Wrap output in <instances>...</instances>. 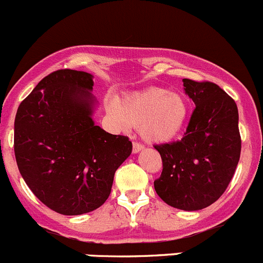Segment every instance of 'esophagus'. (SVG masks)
Masks as SVG:
<instances>
[{"mask_svg": "<svg viewBox=\"0 0 263 263\" xmlns=\"http://www.w3.org/2000/svg\"><path fill=\"white\" fill-rule=\"evenodd\" d=\"M143 149H144L143 144L136 143V141H134V143H132V152H134V153H139V152H141Z\"/></svg>", "mask_w": 263, "mask_h": 263, "instance_id": "obj_1", "label": "esophagus"}]
</instances>
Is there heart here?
<instances>
[{
	"mask_svg": "<svg viewBox=\"0 0 263 263\" xmlns=\"http://www.w3.org/2000/svg\"><path fill=\"white\" fill-rule=\"evenodd\" d=\"M106 109L122 128L139 127L141 137L153 144L176 139L187 126L191 112L183 93L161 87L129 93L118 102L109 100Z\"/></svg>",
	"mask_w": 263,
	"mask_h": 263,
	"instance_id": "obj_1",
	"label": "heart"
}]
</instances>
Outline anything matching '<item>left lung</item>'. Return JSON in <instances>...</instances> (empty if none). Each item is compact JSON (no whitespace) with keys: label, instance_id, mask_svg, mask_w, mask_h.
Here are the masks:
<instances>
[{"label":"left lung","instance_id":"1","mask_svg":"<svg viewBox=\"0 0 263 263\" xmlns=\"http://www.w3.org/2000/svg\"><path fill=\"white\" fill-rule=\"evenodd\" d=\"M183 85L196 107L183 139L154 145L163 165L154 190L167 205L195 212L224 193L239 163L241 137L237 106L222 88L191 79Z\"/></svg>","mask_w":263,"mask_h":263}]
</instances>
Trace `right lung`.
I'll use <instances>...</instances> for the list:
<instances>
[{"instance_id": "right-lung-1", "label": "right lung", "mask_w": 263, "mask_h": 263, "mask_svg": "<svg viewBox=\"0 0 263 263\" xmlns=\"http://www.w3.org/2000/svg\"><path fill=\"white\" fill-rule=\"evenodd\" d=\"M93 76L58 70L45 76L16 111V165L33 195L54 212L96 210L111 192L117 168L129 157L127 136L111 135L92 119Z\"/></svg>"}]
</instances>
